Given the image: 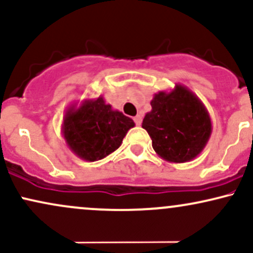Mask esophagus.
<instances>
[{"mask_svg":"<svg viewBox=\"0 0 253 253\" xmlns=\"http://www.w3.org/2000/svg\"><path fill=\"white\" fill-rule=\"evenodd\" d=\"M141 121H143V118H141V115H136V117L134 118V123H135L136 126H140Z\"/></svg>","mask_w":253,"mask_h":253,"instance_id":"esophagus-1","label":"esophagus"}]
</instances>
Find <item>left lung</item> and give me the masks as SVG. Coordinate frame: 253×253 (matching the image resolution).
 Returning <instances> with one entry per match:
<instances>
[{
	"label": "left lung",
	"instance_id": "1",
	"mask_svg": "<svg viewBox=\"0 0 253 253\" xmlns=\"http://www.w3.org/2000/svg\"><path fill=\"white\" fill-rule=\"evenodd\" d=\"M143 128L151 136L156 153L170 163L196 158L211 134L210 113L202 101L182 84L171 91H159L151 101Z\"/></svg>",
	"mask_w": 253,
	"mask_h": 253
}]
</instances>
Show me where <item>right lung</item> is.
Wrapping results in <instances>:
<instances>
[{
	"label": "right lung",
	"instance_id": "1",
	"mask_svg": "<svg viewBox=\"0 0 253 253\" xmlns=\"http://www.w3.org/2000/svg\"><path fill=\"white\" fill-rule=\"evenodd\" d=\"M132 119L107 104L102 96L71 104L63 118L62 133L68 147L86 162L103 159L120 147Z\"/></svg>",
	"mask_w": 253,
	"mask_h": 253
}]
</instances>
